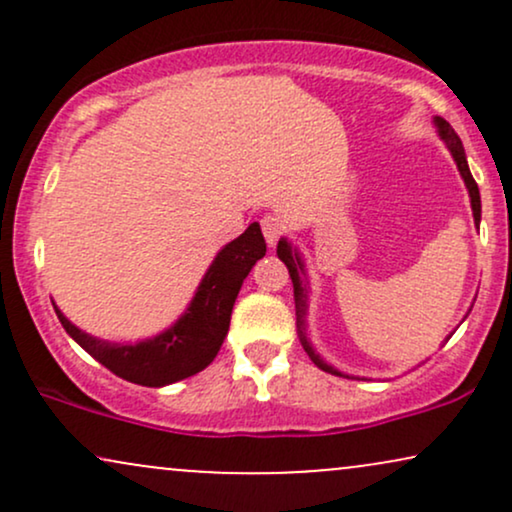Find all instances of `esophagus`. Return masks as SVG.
I'll return each mask as SVG.
<instances>
[{"instance_id":"obj_1","label":"esophagus","mask_w":512,"mask_h":512,"mask_svg":"<svg viewBox=\"0 0 512 512\" xmlns=\"http://www.w3.org/2000/svg\"><path fill=\"white\" fill-rule=\"evenodd\" d=\"M262 233H264V240H267L269 248H274L276 240H279L281 233H284V223H281L279 216H264Z\"/></svg>"}]
</instances>
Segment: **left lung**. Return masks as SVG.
I'll use <instances>...</instances> for the list:
<instances>
[{
  "label": "left lung",
  "instance_id": "left-lung-1",
  "mask_svg": "<svg viewBox=\"0 0 512 512\" xmlns=\"http://www.w3.org/2000/svg\"><path fill=\"white\" fill-rule=\"evenodd\" d=\"M433 125L438 129V137L443 139L445 146H448L450 156L455 158L457 163V170H460L464 185H467V192H469V202H472V214H474V226L479 228L481 223V197H479V187L477 182H474L472 173H469V166H467V156H464V146L460 142V137L455 134V129H452L448 122L443 120V117H433ZM276 255H279V260L289 267V274H291V281H293V301H296V327H298V339H301L305 354L310 356V361L315 363L317 368L325 370V373H332V375H342V378H354V375H346L342 373L339 368L330 366V363L325 361L320 354L315 351L313 342H310L308 337V308H310V284H308V274H305V262H303V255L298 252L296 245L291 243L289 238H281L279 245H276ZM477 301V298H474ZM472 310V308H469ZM469 315V313H467ZM464 315V317H467Z\"/></svg>",
  "mask_w": 512,
  "mask_h": 512
}]
</instances>
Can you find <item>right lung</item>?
<instances>
[{"label": "right lung", "instance_id": "1", "mask_svg": "<svg viewBox=\"0 0 512 512\" xmlns=\"http://www.w3.org/2000/svg\"><path fill=\"white\" fill-rule=\"evenodd\" d=\"M264 252L267 243L260 223H250L243 236L216 252L185 313L156 337L137 344H115L93 337L67 320L55 303L52 305L69 337L98 363L129 383L163 387L190 378L214 361L228 334L240 286Z\"/></svg>", "mask_w": 512, "mask_h": 512}]
</instances>
